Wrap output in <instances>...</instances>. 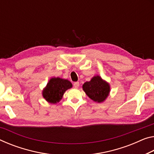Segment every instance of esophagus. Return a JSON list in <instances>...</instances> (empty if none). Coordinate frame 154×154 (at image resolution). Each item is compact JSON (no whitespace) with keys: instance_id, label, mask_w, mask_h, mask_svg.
<instances>
[{"instance_id":"obj_1","label":"esophagus","mask_w":154,"mask_h":154,"mask_svg":"<svg viewBox=\"0 0 154 154\" xmlns=\"http://www.w3.org/2000/svg\"><path fill=\"white\" fill-rule=\"evenodd\" d=\"M73 86L75 88H78L79 86V82H75L74 84H73Z\"/></svg>"}]
</instances>
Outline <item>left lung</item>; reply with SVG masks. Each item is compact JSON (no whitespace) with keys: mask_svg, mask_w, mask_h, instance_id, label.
Returning <instances> with one entry per match:
<instances>
[{"mask_svg":"<svg viewBox=\"0 0 154 154\" xmlns=\"http://www.w3.org/2000/svg\"><path fill=\"white\" fill-rule=\"evenodd\" d=\"M82 88L90 99L99 103L106 101L110 92V85L99 75H95L90 81L85 82Z\"/></svg>","mask_w":154,"mask_h":154,"instance_id":"8db88e82","label":"left lung"}]
</instances>
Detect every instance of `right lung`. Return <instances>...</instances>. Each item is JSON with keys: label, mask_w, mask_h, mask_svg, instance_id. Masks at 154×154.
<instances>
[{"label": "right lung", "mask_w": 154, "mask_h": 154, "mask_svg": "<svg viewBox=\"0 0 154 154\" xmlns=\"http://www.w3.org/2000/svg\"><path fill=\"white\" fill-rule=\"evenodd\" d=\"M72 87V84L68 79L52 77L43 89L42 97L48 103L55 104L62 100L65 92Z\"/></svg>", "instance_id": "right-lung-1"}]
</instances>
